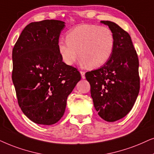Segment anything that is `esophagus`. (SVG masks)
Here are the masks:
<instances>
[{
	"label": "esophagus",
	"mask_w": 154,
	"mask_h": 154,
	"mask_svg": "<svg viewBox=\"0 0 154 154\" xmlns=\"http://www.w3.org/2000/svg\"><path fill=\"white\" fill-rule=\"evenodd\" d=\"M80 74H81V76H82V78L85 79V72L81 71L80 72Z\"/></svg>",
	"instance_id": "esophagus-1"
}]
</instances>
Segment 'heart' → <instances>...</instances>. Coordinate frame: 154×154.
<instances>
[{
	"mask_svg": "<svg viewBox=\"0 0 154 154\" xmlns=\"http://www.w3.org/2000/svg\"><path fill=\"white\" fill-rule=\"evenodd\" d=\"M67 41L60 40L58 51L67 65H72L79 58L84 64L97 68L106 64L112 56L115 37L106 26L80 24L67 33Z\"/></svg>",
	"mask_w": 154,
	"mask_h": 154,
	"instance_id": "obj_1",
	"label": "heart"
}]
</instances>
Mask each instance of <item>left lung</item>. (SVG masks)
Wrapping results in <instances>:
<instances>
[{"label": "left lung", "instance_id": "obj_1", "mask_svg": "<svg viewBox=\"0 0 154 154\" xmlns=\"http://www.w3.org/2000/svg\"><path fill=\"white\" fill-rule=\"evenodd\" d=\"M115 37L110 58L99 69L85 74L98 116L115 122L132 110L139 92V60L130 34L115 22L101 21Z\"/></svg>", "mask_w": 154, "mask_h": 154}]
</instances>
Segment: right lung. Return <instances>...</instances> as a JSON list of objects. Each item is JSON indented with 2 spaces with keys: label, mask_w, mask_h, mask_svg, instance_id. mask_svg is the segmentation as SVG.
<instances>
[{
  "label": "right lung",
  "mask_w": 154,
  "mask_h": 154,
  "mask_svg": "<svg viewBox=\"0 0 154 154\" xmlns=\"http://www.w3.org/2000/svg\"><path fill=\"white\" fill-rule=\"evenodd\" d=\"M65 22L46 20L26 25L13 49L12 79L23 113L36 124L51 125L64 115L67 98L81 79L58 51Z\"/></svg>",
  "instance_id": "right-lung-1"
}]
</instances>
